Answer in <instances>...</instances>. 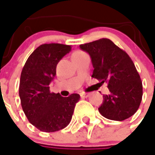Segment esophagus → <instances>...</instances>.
Masks as SVG:
<instances>
[{"mask_svg": "<svg viewBox=\"0 0 155 155\" xmlns=\"http://www.w3.org/2000/svg\"><path fill=\"white\" fill-rule=\"evenodd\" d=\"M89 96V94H88V93H81V98H88Z\"/></svg>", "mask_w": 155, "mask_h": 155, "instance_id": "obj_1", "label": "esophagus"}]
</instances>
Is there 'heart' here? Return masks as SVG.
I'll use <instances>...</instances> for the list:
<instances>
[{"instance_id":"1","label":"heart","mask_w":155,"mask_h":155,"mask_svg":"<svg viewBox=\"0 0 155 155\" xmlns=\"http://www.w3.org/2000/svg\"><path fill=\"white\" fill-rule=\"evenodd\" d=\"M77 52H81V51H77Z\"/></svg>"}]
</instances>
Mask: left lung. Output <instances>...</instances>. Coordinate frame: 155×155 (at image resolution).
<instances>
[{
	"mask_svg": "<svg viewBox=\"0 0 155 155\" xmlns=\"http://www.w3.org/2000/svg\"><path fill=\"white\" fill-rule=\"evenodd\" d=\"M91 57L92 77L107 83L109 94L104 95L98 107L101 115L113 121H123L138 110L143 94L142 81L135 64L122 49L108 38L80 46Z\"/></svg>",
	"mask_w": 155,
	"mask_h": 155,
	"instance_id": "obj_1",
	"label": "left lung"
}]
</instances>
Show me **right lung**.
I'll return each mask as SVG.
<instances>
[{
	"instance_id": "1",
	"label": "right lung",
	"mask_w": 155,
	"mask_h": 155,
	"mask_svg": "<svg viewBox=\"0 0 155 155\" xmlns=\"http://www.w3.org/2000/svg\"><path fill=\"white\" fill-rule=\"evenodd\" d=\"M71 46L45 43L37 48L23 67L19 94L28 121L38 130L54 132L67 126L72 118L78 94L61 97L50 91L49 84L57 74V66Z\"/></svg>"
}]
</instances>
